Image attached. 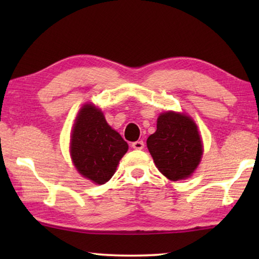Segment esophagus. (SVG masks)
Masks as SVG:
<instances>
[{"mask_svg":"<svg viewBox=\"0 0 259 259\" xmlns=\"http://www.w3.org/2000/svg\"><path fill=\"white\" fill-rule=\"evenodd\" d=\"M131 147H133L134 150H143L144 142H143V140H137V142L131 144Z\"/></svg>","mask_w":259,"mask_h":259,"instance_id":"34e87169","label":"esophagus"}]
</instances>
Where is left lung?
Listing matches in <instances>:
<instances>
[{
	"mask_svg": "<svg viewBox=\"0 0 259 259\" xmlns=\"http://www.w3.org/2000/svg\"><path fill=\"white\" fill-rule=\"evenodd\" d=\"M146 143L156 168L172 182L190 177L203 154L198 125L184 113H161Z\"/></svg>",
	"mask_w": 259,
	"mask_h": 259,
	"instance_id": "1",
	"label": "left lung"
}]
</instances>
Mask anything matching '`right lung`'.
Listing matches in <instances>:
<instances>
[{
    "instance_id": "right-lung-1",
    "label": "right lung",
    "mask_w": 259,
    "mask_h": 259,
    "mask_svg": "<svg viewBox=\"0 0 259 259\" xmlns=\"http://www.w3.org/2000/svg\"><path fill=\"white\" fill-rule=\"evenodd\" d=\"M128 144L112 129L102 112L93 104L83 105L71 136V157L78 174L103 185L115 174Z\"/></svg>"
}]
</instances>
